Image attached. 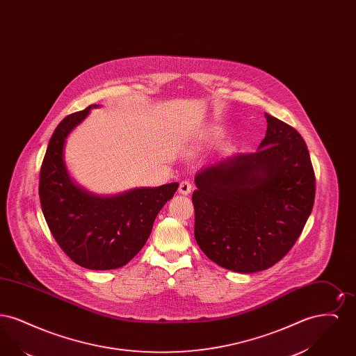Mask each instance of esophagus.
I'll use <instances>...</instances> for the list:
<instances>
[{"instance_id":"1","label":"esophagus","mask_w":356,"mask_h":356,"mask_svg":"<svg viewBox=\"0 0 356 356\" xmlns=\"http://www.w3.org/2000/svg\"><path fill=\"white\" fill-rule=\"evenodd\" d=\"M191 191H192V184H191L188 180H184V181H181V183H180L179 192H180L181 195H189V193H191Z\"/></svg>"}]
</instances>
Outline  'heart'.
I'll return each mask as SVG.
<instances>
[{
    "label": "heart",
    "mask_w": 356,
    "mask_h": 356,
    "mask_svg": "<svg viewBox=\"0 0 356 356\" xmlns=\"http://www.w3.org/2000/svg\"><path fill=\"white\" fill-rule=\"evenodd\" d=\"M205 137H208V138H218V137H220L222 135V129H221L220 127H209L207 131H205Z\"/></svg>",
    "instance_id": "b5f03b06"
}]
</instances>
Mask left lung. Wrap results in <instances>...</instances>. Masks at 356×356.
I'll return each instance as SVG.
<instances>
[{
    "label": "left lung",
    "instance_id": "obj_1",
    "mask_svg": "<svg viewBox=\"0 0 356 356\" xmlns=\"http://www.w3.org/2000/svg\"><path fill=\"white\" fill-rule=\"evenodd\" d=\"M264 116L267 132L256 152L209 163L195 176V238L212 261L240 273L264 271L283 259L315 199L303 137Z\"/></svg>",
    "mask_w": 356,
    "mask_h": 356
}]
</instances>
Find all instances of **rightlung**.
<instances>
[{"label": "right lung", "instance_id": "obj_1", "mask_svg": "<svg viewBox=\"0 0 356 356\" xmlns=\"http://www.w3.org/2000/svg\"><path fill=\"white\" fill-rule=\"evenodd\" d=\"M90 105L54 129L40 172V202L51 235L79 266L106 271L125 266L147 243L153 222L179 183L96 195L74 181L65 161L69 135L84 121Z\"/></svg>", "mask_w": 356, "mask_h": 356}]
</instances>
